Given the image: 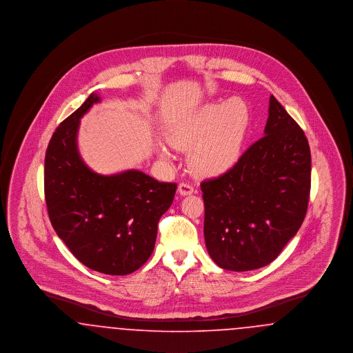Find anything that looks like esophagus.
<instances>
[{
  "instance_id": "34e87169",
  "label": "esophagus",
  "mask_w": 353,
  "mask_h": 353,
  "mask_svg": "<svg viewBox=\"0 0 353 353\" xmlns=\"http://www.w3.org/2000/svg\"><path fill=\"white\" fill-rule=\"evenodd\" d=\"M193 190H194V188L192 185L188 184V183H181L179 185V193L181 196H189V194L193 193Z\"/></svg>"
}]
</instances>
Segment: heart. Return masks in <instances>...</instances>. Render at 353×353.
I'll use <instances>...</instances> for the list:
<instances>
[{
	"label": "heart",
	"mask_w": 353,
	"mask_h": 353,
	"mask_svg": "<svg viewBox=\"0 0 353 353\" xmlns=\"http://www.w3.org/2000/svg\"><path fill=\"white\" fill-rule=\"evenodd\" d=\"M250 125V108L241 98L201 107L168 134L172 147L192 151L189 161L203 177H217L234 167L242 156ZM160 154L169 157L165 148Z\"/></svg>",
	"instance_id": "1"
}]
</instances>
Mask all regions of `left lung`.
<instances>
[{
	"mask_svg": "<svg viewBox=\"0 0 353 353\" xmlns=\"http://www.w3.org/2000/svg\"><path fill=\"white\" fill-rule=\"evenodd\" d=\"M310 189L307 137L271 95L265 136L230 170L201 183L203 236L212 259L230 271L271 263L302 226Z\"/></svg>",
	"mask_w": 353,
	"mask_h": 353,
	"instance_id": "obj_1",
	"label": "left lung"
}]
</instances>
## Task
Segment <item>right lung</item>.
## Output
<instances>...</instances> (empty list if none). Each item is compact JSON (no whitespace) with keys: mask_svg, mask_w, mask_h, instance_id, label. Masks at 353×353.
Segmentation results:
<instances>
[{"mask_svg":"<svg viewBox=\"0 0 353 353\" xmlns=\"http://www.w3.org/2000/svg\"><path fill=\"white\" fill-rule=\"evenodd\" d=\"M98 101L99 95L91 94L52 134L45 156V199L55 233L79 262L101 274L127 275L151 256L159 219L177 184L159 183L136 169L103 176L84 164L78 128Z\"/></svg>","mask_w":353,"mask_h":353,"instance_id":"obj_1","label":"right lung"}]
</instances>
